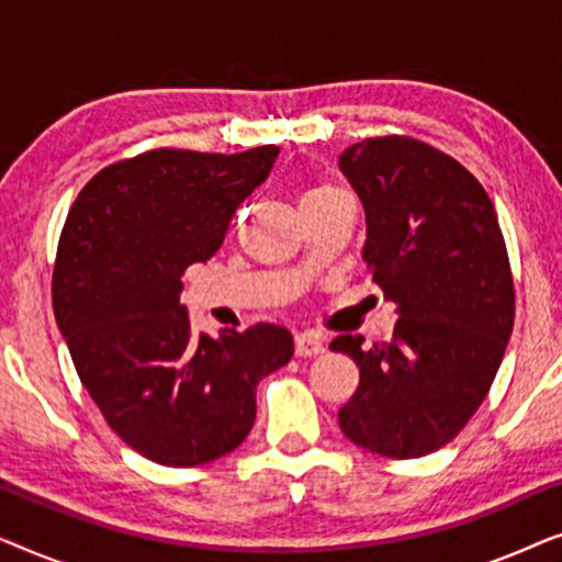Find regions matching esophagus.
Wrapping results in <instances>:
<instances>
[{"mask_svg": "<svg viewBox=\"0 0 562 562\" xmlns=\"http://www.w3.org/2000/svg\"><path fill=\"white\" fill-rule=\"evenodd\" d=\"M294 350L299 358H312V356H319V352H325V342H322L317 335L302 333L294 337Z\"/></svg>", "mask_w": 562, "mask_h": 562, "instance_id": "1", "label": "esophagus"}]
</instances>
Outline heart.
Returning a JSON list of instances; mask_svg holds the SVG:
<instances>
[{"instance_id": "1", "label": "heart", "mask_w": 562, "mask_h": 562, "mask_svg": "<svg viewBox=\"0 0 562 562\" xmlns=\"http://www.w3.org/2000/svg\"><path fill=\"white\" fill-rule=\"evenodd\" d=\"M335 191H340V189L333 187V183H317V187H312V189L304 191L302 204L314 202V199H322V196H327V194H335Z\"/></svg>"}]
</instances>
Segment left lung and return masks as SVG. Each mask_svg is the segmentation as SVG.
I'll use <instances>...</instances> for the list:
<instances>
[{"instance_id": "8db88e82", "label": "left lung", "mask_w": 562, "mask_h": 562, "mask_svg": "<svg viewBox=\"0 0 562 562\" xmlns=\"http://www.w3.org/2000/svg\"><path fill=\"white\" fill-rule=\"evenodd\" d=\"M340 168L366 210L368 273L398 319L389 342H329L360 371L337 419L363 450L429 456L456 440L486 398L512 337L502 227L479 179L417 137H368L342 153Z\"/></svg>"}]
</instances>
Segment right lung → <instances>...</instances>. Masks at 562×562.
Here are the masks:
<instances>
[{
    "label": "right lung",
    "mask_w": 562,
    "mask_h": 562,
    "mask_svg": "<svg viewBox=\"0 0 562 562\" xmlns=\"http://www.w3.org/2000/svg\"><path fill=\"white\" fill-rule=\"evenodd\" d=\"M276 145L243 153L145 150L79 191L60 229L53 314L106 425L143 458L194 468L233 452L256 422V386L294 356L279 325L194 335L181 276L225 240Z\"/></svg>",
    "instance_id": "right-lung-1"
}]
</instances>
